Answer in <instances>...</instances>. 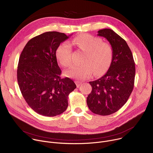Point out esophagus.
<instances>
[{"label":"esophagus","mask_w":153,"mask_h":153,"mask_svg":"<svg viewBox=\"0 0 153 153\" xmlns=\"http://www.w3.org/2000/svg\"><path fill=\"white\" fill-rule=\"evenodd\" d=\"M75 83H76V86H77V88H79V87L82 85V82H80V81H76L75 82Z\"/></svg>","instance_id":"1"}]
</instances>
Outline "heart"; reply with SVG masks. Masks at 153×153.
Returning <instances> with one entry per match:
<instances>
[{
	"label": "heart",
	"mask_w": 153,
	"mask_h": 153,
	"mask_svg": "<svg viewBox=\"0 0 153 153\" xmlns=\"http://www.w3.org/2000/svg\"><path fill=\"white\" fill-rule=\"evenodd\" d=\"M71 43L85 51L83 63L74 66L65 71L67 76L77 79L89 78L94 73L96 76L103 74L111 63L113 51L111 45L103 42L97 37L88 34H80L76 37ZM56 57L64 67H70L72 63V48L67 42H63L57 47Z\"/></svg>",
	"instance_id": "1"
}]
</instances>
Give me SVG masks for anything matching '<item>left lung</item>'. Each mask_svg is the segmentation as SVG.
Instances as JSON below:
<instances>
[{
  "mask_svg": "<svg viewBox=\"0 0 153 153\" xmlns=\"http://www.w3.org/2000/svg\"><path fill=\"white\" fill-rule=\"evenodd\" d=\"M97 36L106 38L110 43L113 56L106 73L89 82L92 91L86 102L93 113L107 116L117 111L131 94L134 85L135 63L127 43L114 31L100 30Z\"/></svg>",
  "mask_w": 153,
  "mask_h": 153,
  "instance_id": "left-lung-1",
  "label": "left lung"
}]
</instances>
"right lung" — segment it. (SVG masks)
<instances>
[{
    "instance_id": "add662e5",
    "label": "right lung",
    "mask_w": 153,
    "mask_h": 153,
    "mask_svg": "<svg viewBox=\"0 0 153 153\" xmlns=\"http://www.w3.org/2000/svg\"><path fill=\"white\" fill-rule=\"evenodd\" d=\"M64 33L49 31L30 39L20 54L17 76L19 88L31 108L44 116L63 113L68 95L76 88L70 78H61L56 50L69 38Z\"/></svg>"
}]
</instances>
